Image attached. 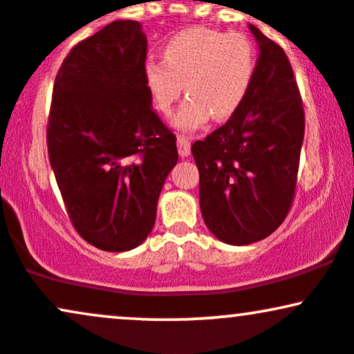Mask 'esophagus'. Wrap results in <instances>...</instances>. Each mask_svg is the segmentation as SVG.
<instances>
[{"label":"esophagus","mask_w":354,"mask_h":354,"mask_svg":"<svg viewBox=\"0 0 354 354\" xmlns=\"http://www.w3.org/2000/svg\"><path fill=\"white\" fill-rule=\"evenodd\" d=\"M176 145H178V153H180L181 158L189 156V153H191V143H189L188 138L178 136Z\"/></svg>","instance_id":"esophagus-1"}]
</instances>
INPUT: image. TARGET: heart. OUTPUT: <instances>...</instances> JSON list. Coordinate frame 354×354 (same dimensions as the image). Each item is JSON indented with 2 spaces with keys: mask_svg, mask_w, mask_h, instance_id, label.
<instances>
[{
  "mask_svg": "<svg viewBox=\"0 0 354 354\" xmlns=\"http://www.w3.org/2000/svg\"><path fill=\"white\" fill-rule=\"evenodd\" d=\"M254 66V48L245 35L193 26L165 44L163 61H146L143 78L149 100L161 115L171 111L185 84L188 98L171 124L191 133L211 116L225 121L236 113L250 91Z\"/></svg>",
  "mask_w": 354,
  "mask_h": 354,
  "instance_id": "heart-1",
  "label": "heart"
}]
</instances>
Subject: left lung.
Listing matches in <instances>:
<instances>
[{
  "label": "left lung",
  "instance_id": "8db88e82",
  "mask_svg": "<svg viewBox=\"0 0 354 354\" xmlns=\"http://www.w3.org/2000/svg\"><path fill=\"white\" fill-rule=\"evenodd\" d=\"M258 61L233 116L191 146L200 171V206L219 241L243 246L270 236L293 203L304 113L283 48L250 24Z\"/></svg>",
  "mask_w": 354,
  "mask_h": 354
}]
</instances>
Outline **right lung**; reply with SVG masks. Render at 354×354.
Wrapping results in <instances>:
<instances>
[{
    "label": "right lung",
    "instance_id": "1",
    "mask_svg": "<svg viewBox=\"0 0 354 354\" xmlns=\"http://www.w3.org/2000/svg\"><path fill=\"white\" fill-rule=\"evenodd\" d=\"M146 35L133 19L76 44L53 88L48 154L71 223L89 245L129 251L148 238L176 138L145 86Z\"/></svg>",
    "mask_w": 354,
    "mask_h": 354
}]
</instances>
